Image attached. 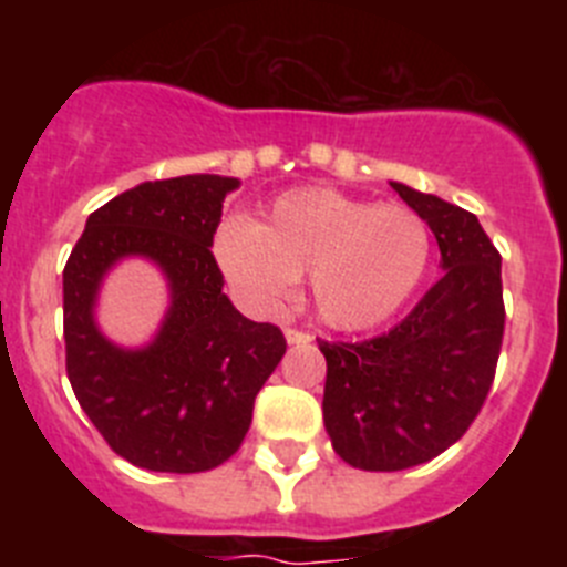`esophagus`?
<instances>
[{
    "label": "esophagus",
    "instance_id": "esophagus-1",
    "mask_svg": "<svg viewBox=\"0 0 567 567\" xmlns=\"http://www.w3.org/2000/svg\"><path fill=\"white\" fill-rule=\"evenodd\" d=\"M287 340L292 346H300V343H309V340H312V334L303 332V329H287Z\"/></svg>",
    "mask_w": 567,
    "mask_h": 567
}]
</instances>
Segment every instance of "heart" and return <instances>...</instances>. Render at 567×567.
I'll return each mask as SVG.
<instances>
[{"mask_svg":"<svg viewBox=\"0 0 567 567\" xmlns=\"http://www.w3.org/2000/svg\"><path fill=\"white\" fill-rule=\"evenodd\" d=\"M213 255L229 287L258 309H275L309 275L320 320L343 332L385 323L423 284L432 233L414 209L295 189L264 224L233 215L215 229Z\"/></svg>","mask_w":567,"mask_h":567,"instance_id":"1","label":"heart"}]
</instances>
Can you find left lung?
<instances>
[{"label":"left lung","mask_w":567,"mask_h":567,"mask_svg":"<svg viewBox=\"0 0 567 567\" xmlns=\"http://www.w3.org/2000/svg\"><path fill=\"white\" fill-rule=\"evenodd\" d=\"M432 227L443 278L398 327L369 340H318L323 423L354 468L403 471L457 443L483 409L505 332L499 252L477 215L392 184Z\"/></svg>","instance_id":"obj_1"}]
</instances>
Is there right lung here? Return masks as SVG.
Returning <instances> with one entry per match:
<instances>
[{"instance_id":"1","label":"right lung","mask_w":567,"mask_h":567,"mask_svg":"<svg viewBox=\"0 0 567 567\" xmlns=\"http://www.w3.org/2000/svg\"><path fill=\"white\" fill-rule=\"evenodd\" d=\"M238 178L182 175L144 182L87 218L64 264V358L79 405L118 457L147 471L198 474L240 449L260 385L287 352L272 323L229 303L213 235ZM124 254L165 269L174 307L147 350L101 338L92 303L103 272Z\"/></svg>"}]
</instances>
